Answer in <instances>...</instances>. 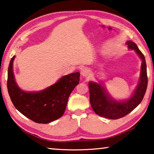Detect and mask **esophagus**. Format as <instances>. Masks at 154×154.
<instances>
[{
	"mask_svg": "<svg viewBox=\"0 0 154 154\" xmlns=\"http://www.w3.org/2000/svg\"><path fill=\"white\" fill-rule=\"evenodd\" d=\"M90 70L88 68H83L81 69V74L83 75V77H89L90 75Z\"/></svg>",
	"mask_w": 154,
	"mask_h": 154,
	"instance_id": "1",
	"label": "esophagus"
}]
</instances>
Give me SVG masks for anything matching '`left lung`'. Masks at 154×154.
I'll return each instance as SVG.
<instances>
[{
  "label": "left lung",
  "instance_id": "left-lung-1",
  "mask_svg": "<svg viewBox=\"0 0 154 154\" xmlns=\"http://www.w3.org/2000/svg\"><path fill=\"white\" fill-rule=\"evenodd\" d=\"M130 50H134L142 60L140 81L133 94L129 99L116 101L110 97L102 83L89 82L90 102L93 111L102 117L109 119H119L123 118L134 110L142 102L146 92L148 78L146 73V64L142 52L134 42H126Z\"/></svg>",
  "mask_w": 154,
  "mask_h": 154
}]
</instances>
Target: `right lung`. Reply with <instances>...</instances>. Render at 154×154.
I'll return each instance as SVG.
<instances>
[{
  "instance_id": "obj_1",
  "label": "right lung",
  "mask_w": 154,
  "mask_h": 154,
  "mask_svg": "<svg viewBox=\"0 0 154 154\" xmlns=\"http://www.w3.org/2000/svg\"><path fill=\"white\" fill-rule=\"evenodd\" d=\"M12 57L8 71V90L10 100L21 113L37 123H49L64 114L69 95L79 83L80 73L61 78L56 83L38 92H25L18 87L13 73Z\"/></svg>"
}]
</instances>
